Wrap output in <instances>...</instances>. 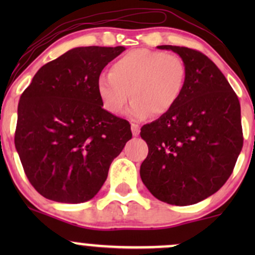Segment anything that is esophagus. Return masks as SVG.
<instances>
[{"label": "esophagus", "mask_w": 255, "mask_h": 255, "mask_svg": "<svg viewBox=\"0 0 255 255\" xmlns=\"http://www.w3.org/2000/svg\"><path fill=\"white\" fill-rule=\"evenodd\" d=\"M130 128H131V133H133L134 136L139 135V133H140V127H139V126L135 125V124H131Z\"/></svg>", "instance_id": "esophagus-1"}]
</instances>
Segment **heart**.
I'll list each match as a JSON object with an SVG mask.
<instances>
[{"instance_id":"heart-1","label":"heart","mask_w":255,"mask_h":255,"mask_svg":"<svg viewBox=\"0 0 255 255\" xmlns=\"http://www.w3.org/2000/svg\"><path fill=\"white\" fill-rule=\"evenodd\" d=\"M187 67L180 56L163 51L135 49L110 67V75L102 74L97 92L103 107L111 114H121L131 99L127 115L145 120L151 114L169 113L182 97Z\"/></svg>"}]
</instances>
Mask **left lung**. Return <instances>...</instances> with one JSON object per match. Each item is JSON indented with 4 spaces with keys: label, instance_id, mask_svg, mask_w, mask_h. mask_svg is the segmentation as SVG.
Masks as SVG:
<instances>
[{
    "label": "left lung",
    "instance_id": "8db88e82",
    "mask_svg": "<svg viewBox=\"0 0 255 255\" xmlns=\"http://www.w3.org/2000/svg\"><path fill=\"white\" fill-rule=\"evenodd\" d=\"M171 50L187 67L182 97L169 113L142 126L148 154L140 177L158 200L184 206L216 193L230 177L244 145L241 108L218 67L203 52Z\"/></svg>",
    "mask_w": 255,
    "mask_h": 255
}]
</instances>
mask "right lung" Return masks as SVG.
<instances>
[{"label": "right lung", "mask_w": 255, "mask_h": 255, "mask_svg": "<svg viewBox=\"0 0 255 255\" xmlns=\"http://www.w3.org/2000/svg\"><path fill=\"white\" fill-rule=\"evenodd\" d=\"M125 46H80L44 64L17 107L15 148L44 198L79 204L95 197L131 139L129 122L103 109L97 81Z\"/></svg>", "instance_id": "1"}]
</instances>
